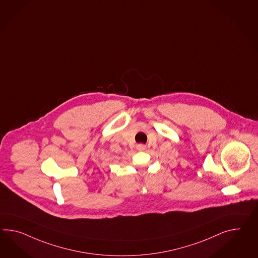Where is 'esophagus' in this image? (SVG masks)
I'll list each match as a JSON object with an SVG mask.
<instances>
[{
    "mask_svg": "<svg viewBox=\"0 0 258 258\" xmlns=\"http://www.w3.org/2000/svg\"><path fill=\"white\" fill-rule=\"evenodd\" d=\"M137 149L139 151H144L146 149V146L144 144H139V145L137 146Z\"/></svg>",
    "mask_w": 258,
    "mask_h": 258,
    "instance_id": "obj_1",
    "label": "esophagus"
}]
</instances>
